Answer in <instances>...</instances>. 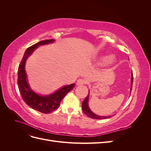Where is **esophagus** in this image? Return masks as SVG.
I'll return each mask as SVG.
<instances>
[{"instance_id": "34e87169", "label": "esophagus", "mask_w": 151, "mask_h": 151, "mask_svg": "<svg viewBox=\"0 0 151 151\" xmlns=\"http://www.w3.org/2000/svg\"><path fill=\"white\" fill-rule=\"evenodd\" d=\"M87 83V81L86 80L84 79H79L77 80V85L79 86V85H83Z\"/></svg>"}]
</instances>
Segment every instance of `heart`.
I'll return each instance as SVG.
<instances>
[{
    "label": "heart",
    "instance_id": "1",
    "mask_svg": "<svg viewBox=\"0 0 151 151\" xmlns=\"http://www.w3.org/2000/svg\"><path fill=\"white\" fill-rule=\"evenodd\" d=\"M114 60V58L113 57H108V56H105V57H103L102 58H101V62L103 63H107L108 62H113Z\"/></svg>",
    "mask_w": 151,
    "mask_h": 151
}]
</instances>
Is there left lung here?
I'll use <instances>...</instances> for the list:
<instances>
[{
    "label": "left lung",
    "mask_w": 151,
    "mask_h": 151,
    "mask_svg": "<svg viewBox=\"0 0 151 151\" xmlns=\"http://www.w3.org/2000/svg\"><path fill=\"white\" fill-rule=\"evenodd\" d=\"M133 74H132V78H131V89L132 91V84H133ZM88 99H89V94L87 96V97L85 98V99L83 101V103H82V109H83V111L84 114L88 116L89 118H93V119H96V120H101V119H106V118H109V116H101L96 115V114L93 113L91 111V109L89 108L88 106Z\"/></svg>",
    "instance_id": "8db88e82"
}]
</instances>
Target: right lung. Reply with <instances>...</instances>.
Segmentation results:
<instances>
[{
    "mask_svg": "<svg viewBox=\"0 0 151 151\" xmlns=\"http://www.w3.org/2000/svg\"><path fill=\"white\" fill-rule=\"evenodd\" d=\"M53 42V39L43 40L27 48L18 67L17 85L22 99L31 108L45 114L50 113L57 109L60 106L63 98L75 86V84L65 86L55 93L45 96L36 94L29 88L27 82L26 74L24 69L26 59L40 45L48 44Z\"/></svg>",
    "mask_w": 151,
    "mask_h": 151,
    "instance_id": "1",
    "label": "right lung"
}]
</instances>
